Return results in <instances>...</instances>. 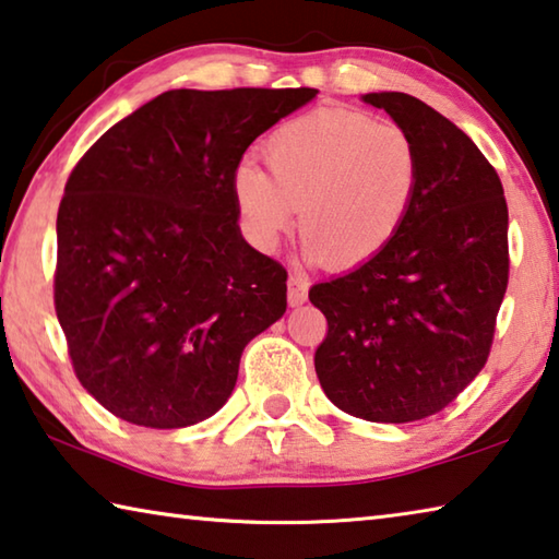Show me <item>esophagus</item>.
I'll use <instances>...</instances> for the list:
<instances>
[{
	"label": "esophagus",
	"mask_w": 559,
	"mask_h": 559,
	"mask_svg": "<svg viewBox=\"0 0 559 559\" xmlns=\"http://www.w3.org/2000/svg\"><path fill=\"white\" fill-rule=\"evenodd\" d=\"M308 300V278L298 276V273H293L288 278V306L298 308L302 302Z\"/></svg>",
	"instance_id": "obj_1"
}]
</instances>
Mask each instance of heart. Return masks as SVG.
Listing matches in <instances>:
<instances>
[{
  "mask_svg": "<svg viewBox=\"0 0 559 559\" xmlns=\"http://www.w3.org/2000/svg\"><path fill=\"white\" fill-rule=\"evenodd\" d=\"M263 155L234 169L231 192L259 249H276L296 222L310 261L353 269L390 246L419 192L414 140L394 122L347 108H318L271 132Z\"/></svg>",
  "mask_w": 559,
  "mask_h": 559,
  "instance_id": "heart-1",
  "label": "heart"
}]
</instances>
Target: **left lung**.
Returning <instances> with one entry per match:
<instances>
[{
    "label": "left lung",
    "mask_w": 559,
    "mask_h": 559,
    "mask_svg": "<svg viewBox=\"0 0 559 559\" xmlns=\"http://www.w3.org/2000/svg\"><path fill=\"white\" fill-rule=\"evenodd\" d=\"M362 100L409 132L419 192L382 253L310 288L328 320L316 372L337 409L404 424L441 412L484 370L508 288V204L493 165L449 118L406 93Z\"/></svg>",
    "instance_id": "1"
}]
</instances>
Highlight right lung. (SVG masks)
<instances>
[{
    "label": "right lung",
    "mask_w": 559,
    "mask_h": 559,
    "mask_svg": "<svg viewBox=\"0 0 559 559\" xmlns=\"http://www.w3.org/2000/svg\"><path fill=\"white\" fill-rule=\"evenodd\" d=\"M316 88L167 91L116 122L66 182L53 306L73 372L138 427L226 404L253 337L286 313L288 273L243 241L231 177Z\"/></svg>",
    "instance_id": "add662e5"
}]
</instances>
